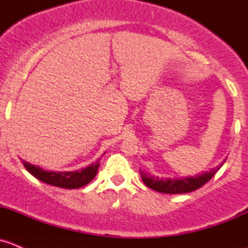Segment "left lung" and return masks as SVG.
Here are the masks:
<instances>
[{
    "label": "left lung",
    "instance_id": "1",
    "mask_svg": "<svg viewBox=\"0 0 248 248\" xmlns=\"http://www.w3.org/2000/svg\"><path fill=\"white\" fill-rule=\"evenodd\" d=\"M223 163L224 161L216 168H212L209 171H204L202 174H197L194 176L167 177V179H163V177L154 176V175L142 170H140V176H141L142 182L154 191L168 194L189 193V192L201 188L202 185L206 184L216 174L217 170L223 166Z\"/></svg>",
    "mask_w": 248,
    "mask_h": 248
}]
</instances>
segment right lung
<instances>
[{
  "mask_svg": "<svg viewBox=\"0 0 248 248\" xmlns=\"http://www.w3.org/2000/svg\"><path fill=\"white\" fill-rule=\"evenodd\" d=\"M99 161L101 158H98L86 168L74 171H47L26 161H22V164L30 174L33 175L36 179L41 180L42 182H46L51 186L61 187V188L74 189L85 186L94 179L98 171Z\"/></svg>",
  "mask_w": 248,
  "mask_h": 248,
  "instance_id": "1",
  "label": "right lung"
}]
</instances>
